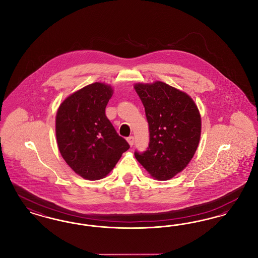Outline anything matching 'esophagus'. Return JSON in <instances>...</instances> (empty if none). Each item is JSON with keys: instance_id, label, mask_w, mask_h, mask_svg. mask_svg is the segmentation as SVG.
I'll return each instance as SVG.
<instances>
[{"instance_id": "obj_1", "label": "esophagus", "mask_w": 258, "mask_h": 258, "mask_svg": "<svg viewBox=\"0 0 258 258\" xmlns=\"http://www.w3.org/2000/svg\"><path fill=\"white\" fill-rule=\"evenodd\" d=\"M126 140H127L128 144H130L131 146H133V145L135 144V137H134V136H128V137L126 138Z\"/></svg>"}]
</instances>
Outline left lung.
Masks as SVG:
<instances>
[{
	"label": "left lung",
	"mask_w": 258,
	"mask_h": 258,
	"mask_svg": "<svg viewBox=\"0 0 258 258\" xmlns=\"http://www.w3.org/2000/svg\"><path fill=\"white\" fill-rule=\"evenodd\" d=\"M135 91L141 99L149 123L150 142L135 156L152 177L166 181L182 171L192 159L201 135V118L188 95L157 81L138 83Z\"/></svg>",
	"instance_id": "obj_1"
}]
</instances>
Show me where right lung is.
I'll use <instances>...</instances> for the list:
<instances>
[{"label":"right lung","mask_w":258,"mask_h":258,"mask_svg":"<svg viewBox=\"0 0 258 258\" xmlns=\"http://www.w3.org/2000/svg\"><path fill=\"white\" fill-rule=\"evenodd\" d=\"M112 94L111 86L96 82L68 97L57 111L56 137L61 157L87 180L104 178L130 149L105 115Z\"/></svg>","instance_id":"1"}]
</instances>
